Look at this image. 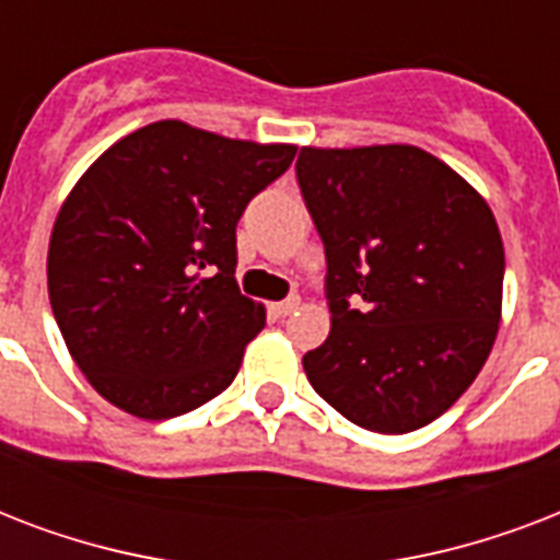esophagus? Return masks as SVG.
<instances>
[{"label": "esophagus", "mask_w": 560, "mask_h": 560, "mask_svg": "<svg viewBox=\"0 0 560 560\" xmlns=\"http://www.w3.org/2000/svg\"><path fill=\"white\" fill-rule=\"evenodd\" d=\"M296 307H299V296H290V299H284V302H272L270 311H272V316H279V319H284V316L293 314Z\"/></svg>", "instance_id": "1"}]
</instances>
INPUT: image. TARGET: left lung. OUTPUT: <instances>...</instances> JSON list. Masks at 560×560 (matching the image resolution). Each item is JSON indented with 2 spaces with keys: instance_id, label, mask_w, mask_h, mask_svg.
I'll return each instance as SVG.
<instances>
[{
  "instance_id": "obj_1",
  "label": "left lung",
  "mask_w": 560,
  "mask_h": 560,
  "mask_svg": "<svg viewBox=\"0 0 560 560\" xmlns=\"http://www.w3.org/2000/svg\"><path fill=\"white\" fill-rule=\"evenodd\" d=\"M296 179L325 244L331 334L302 358L351 424L412 433L486 366L503 307L488 202L412 144L302 148Z\"/></svg>"
}]
</instances>
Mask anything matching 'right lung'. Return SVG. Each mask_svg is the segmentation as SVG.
I'll use <instances>...</instances> for the list:
<instances>
[{
    "label": "right lung",
    "instance_id": "add662e5",
    "mask_svg": "<svg viewBox=\"0 0 560 560\" xmlns=\"http://www.w3.org/2000/svg\"><path fill=\"white\" fill-rule=\"evenodd\" d=\"M293 144L153 121L92 162L57 211L48 299L98 395L144 421L183 416L235 381L264 305L241 296L235 226Z\"/></svg>",
    "mask_w": 560,
    "mask_h": 560
}]
</instances>
